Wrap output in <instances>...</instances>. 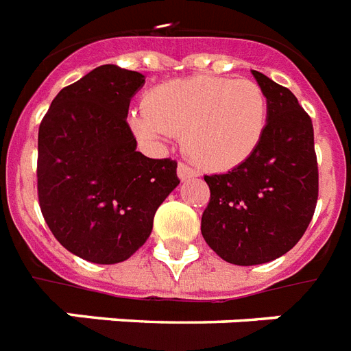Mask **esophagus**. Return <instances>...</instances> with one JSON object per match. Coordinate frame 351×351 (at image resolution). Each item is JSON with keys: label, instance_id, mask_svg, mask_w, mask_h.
<instances>
[{"label": "esophagus", "instance_id": "obj_1", "mask_svg": "<svg viewBox=\"0 0 351 351\" xmlns=\"http://www.w3.org/2000/svg\"><path fill=\"white\" fill-rule=\"evenodd\" d=\"M176 171H178V178H180V180H189V178H195V176H198V171L193 169L191 165L184 164V162H180V164H178Z\"/></svg>", "mask_w": 351, "mask_h": 351}]
</instances>
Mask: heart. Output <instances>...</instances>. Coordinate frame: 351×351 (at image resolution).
Wrapping results in <instances>:
<instances>
[{
  "instance_id": "obj_1",
  "label": "heart",
  "mask_w": 351,
  "mask_h": 351,
  "mask_svg": "<svg viewBox=\"0 0 351 351\" xmlns=\"http://www.w3.org/2000/svg\"><path fill=\"white\" fill-rule=\"evenodd\" d=\"M143 140L184 136L187 154L206 169H231L250 158L267 125L264 90L251 80L193 76L171 80L145 95L129 117Z\"/></svg>"
}]
</instances>
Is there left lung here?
I'll use <instances>...</instances> for the list:
<instances>
[{"label": "left lung", "instance_id": "obj_1", "mask_svg": "<svg viewBox=\"0 0 351 351\" xmlns=\"http://www.w3.org/2000/svg\"><path fill=\"white\" fill-rule=\"evenodd\" d=\"M267 100V125L250 158L224 175L204 176L211 198L202 237L237 266H255L288 253L315 213L319 169L313 125L289 89L251 71Z\"/></svg>", "mask_w": 351, "mask_h": 351}]
</instances>
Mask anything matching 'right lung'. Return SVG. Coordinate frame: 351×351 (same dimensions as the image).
<instances>
[{
    "mask_svg": "<svg viewBox=\"0 0 351 351\" xmlns=\"http://www.w3.org/2000/svg\"><path fill=\"white\" fill-rule=\"evenodd\" d=\"M145 78L101 65L58 93L38 132V198L60 244L84 261L117 264L140 250L156 209L180 180L176 162L136 151L127 123Z\"/></svg>",
    "mask_w": 351,
    "mask_h": 351,
    "instance_id": "add662e5",
    "label": "right lung"
}]
</instances>
